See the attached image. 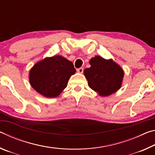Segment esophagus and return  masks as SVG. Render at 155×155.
<instances>
[{
    "label": "esophagus",
    "instance_id": "esophagus-1",
    "mask_svg": "<svg viewBox=\"0 0 155 155\" xmlns=\"http://www.w3.org/2000/svg\"><path fill=\"white\" fill-rule=\"evenodd\" d=\"M77 72H79V73H83V68H78V69H77Z\"/></svg>",
    "mask_w": 155,
    "mask_h": 155
}]
</instances>
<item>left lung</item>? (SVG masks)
<instances>
[{"instance_id":"obj_1","label":"left lung","mask_w":155,"mask_h":155,"mask_svg":"<svg viewBox=\"0 0 155 155\" xmlns=\"http://www.w3.org/2000/svg\"><path fill=\"white\" fill-rule=\"evenodd\" d=\"M91 67L84 70L88 85L100 96H107L121 87L124 71L112 59L96 56L90 61Z\"/></svg>"}]
</instances>
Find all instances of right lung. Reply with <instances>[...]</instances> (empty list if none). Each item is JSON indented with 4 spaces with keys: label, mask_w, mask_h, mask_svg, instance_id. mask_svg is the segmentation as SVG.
<instances>
[{
    "label": "right lung",
    "mask_w": 155,
    "mask_h": 155,
    "mask_svg": "<svg viewBox=\"0 0 155 155\" xmlns=\"http://www.w3.org/2000/svg\"><path fill=\"white\" fill-rule=\"evenodd\" d=\"M76 70L72 63L61 56L46 57L33 65L29 72L32 87L47 98L58 96L67 87Z\"/></svg>",
    "instance_id": "add662e5"
}]
</instances>
